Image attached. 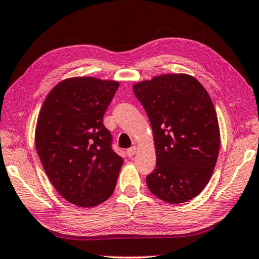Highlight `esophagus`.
I'll return each mask as SVG.
<instances>
[{"label": "esophagus", "instance_id": "34e87169", "mask_svg": "<svg viewBox=\"0 0 259 259\" xmlns=\"http://www.w3.org/2000/svg\"><path fill=\"white\" fill-rule=\"evenodd\" d=\"M135 152H136V146H132V148L127 149V151H126V154H127L128 157L131 158V157H133Z\"/></svg>", "mask_w": 259, "mask_h": 259}]
</instances>
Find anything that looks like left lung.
<instances>
[{"mask_svg": "<svg viewBox=\"0 0 259 259\" xmlns=\"http://www.w3.org/2000/svg\"><path fill=\"white\" fill-rule=\"evenodd\" d=\"M152 126L157 163L146 176L151 193L171 204L206 186L220 149V130L207 91L187 74H165L133 87Z\"/></svg>", "mask_w": 259, "mask_h": 259, "instance_id": "1", "label": "left lung"}]
</instances>
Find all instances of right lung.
<instances>
[{
  "label": "right lung",
  "mask_w": 259,
  "mask_h": 259,
  "mask_svg": "<svg viewBox=\"0 0 259 259\" xmlns=\"http://www.w3.org/2000/svg\"><path fill=\"white\" fill-rule=\"evenodd\" d=\"M118 82L72 77L48 94L38 116L35 143L44 170L67 202L91 207L114 193L123 158L102 123Z\"/></svg>",
  "instance_id": "add662e5"
}]
</instances>
